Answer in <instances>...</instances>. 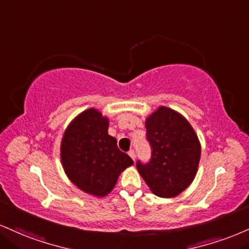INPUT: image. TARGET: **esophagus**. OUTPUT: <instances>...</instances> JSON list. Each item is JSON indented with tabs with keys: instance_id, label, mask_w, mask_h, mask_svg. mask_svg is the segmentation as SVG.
I'll list each match as a JSON object with an SVG mask.
<instances>
[{
	"instance_id": "34e87169",
	"label": "esophagus",
	"mask_w": 249,
	"mask_h": 249,
	"mask_svg": "<svg viewBox=\"0 0 249 249\" xmlns=\"http://www.w3.org/2000/svg\"><path fill=\"white\" fill-rule=\"evenodd\" d=\"M128 155H130V157H131V159H132V160L134 161V160H136V153H134V151H133V149H131V151L130 152H128Z\"/></svg>"
}]
</instances>
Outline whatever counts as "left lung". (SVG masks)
Masks as SVG:
<instances>
[{
  "label": "left lung",
  "instance_id": "8db88e82",
  "mask_svg": "<svg viewBox=\"0 0 249 249\" xmlns=\"http://www.w3.org/2000/svg\"><path fill=\"white\" fill-rule=\"evenodd\" d=\"M145 126L152 159L147 164L138 162V172L157 196H178L193 183L198 170V137L184 116L163 106L145 119Z\"/></svg>",
  "mask_w": 249,
  "mask_h": 249
}]
</instances>
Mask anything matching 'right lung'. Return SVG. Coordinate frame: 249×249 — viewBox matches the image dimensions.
<instances>
[{
    "mask_svg": "<svg viewBox=\"0 0 249 249\" xmlns=\"http://www.w3.org/2000/svg\"><path fill=\"white\" fill-rule=\"evenodd\" d=\"M107 128L109 118L90 107L68 124L60 145L67 178L83 193L95 197L111 193L122 172L133 164L132 159L119 151Z\"/></svg>",
    "mask_w": 249,
    "mask_h": 249,
    "instance_id": "add662e5",
    "label": "right lung"
}]
</instances>
